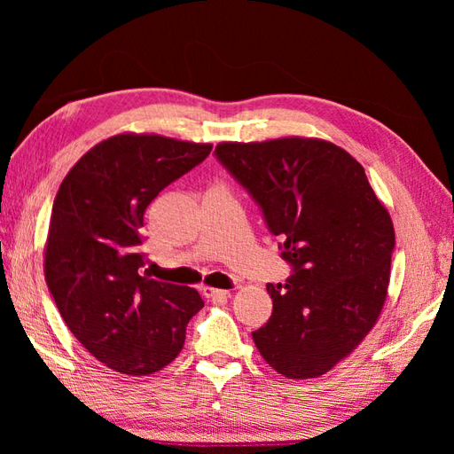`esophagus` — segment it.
Segmentation results:
<instances>
[{"label": "esophagus", "mask_w": 454, "mask_h": 454, "mask_svg": "<svg viewBox=\"0 0 454 454\" xmlns=\"http://www.w3.org/2000/svg\"><path fill=\"white\" fill-rule=\"evenodd\" d=\"M200 292L206 299L212 301V303H225L227 297H229L227 290H215V287H210V286L200 287Z\"/></svg>", "instance_id": "esophagus-1"}]
</instances>
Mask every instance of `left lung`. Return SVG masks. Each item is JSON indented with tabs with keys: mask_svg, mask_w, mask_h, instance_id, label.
<instances>
[{
	"mask_svg": "<svg viewBox=\"0 0 454 454\" xmlns=\"http://www.w3.org/2000/svg\"><path fill=\"white\" fill-rule=\"evenodd\" d=\"M219 164L248 191L292 267L267 284L272 316L252 333L280 375L327 373L375 325L388 292L394 225L362 164L324 140L219 144Z\"/></svg>",
	"mask_w": 454,
	"mask_h": 454,
	"instance_id": "left-lung-1",
	"label": "left lung"
}]
</instances>
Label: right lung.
<instances>
[{
  "mask_svg": "<svg viewBox=\"0 0 454 454\" xmlns=\"http://www.w3.org/2000/svg\"><path fill=\"white\" fill-rule=\"evenodd\" d=\"M210 151V144L119 134L81 157L54 197L47 287L75 339L117 373L144 377L168 365L204 307L193 287L151 278L144 214Z\"/></svg>",
  "mask_w": 454,
  "mask_h": 454,
  "instance_id": "obj_1",
  "label": "right lung"
}]
</instances>
